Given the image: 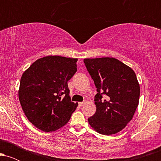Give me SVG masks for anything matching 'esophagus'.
<instances>
[{
  "mask_svg": "<svg viewBox=\"0 0 161 161\" xmlns=\"http://www.w3.org/2000/svg\"><path fill=\"white\" fill-rule=\"evenodd\" d=\"M84 104H85V102H84V101H83V102H79V105L80 107H82V106H83V105H84Z\"/></svg>",
  "mask_w": 161,
  "mask_h": 161,
  "instance_id": "esophagus-1",
  "label": "esophagus"
}]
</instances>
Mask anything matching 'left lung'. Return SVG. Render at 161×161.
I'll use <instances>...</instances> for the list:
<instances>
[{"instance_id": "1", "label": "left lung", "mask_w": 161, "mask_h": 161, "mask_svg": "<svg viewBox=\"0 0 161 161\" xmlns=\"http://www.w3.org/2000/svg\"><path fill=\"white\" fill-rule=\"evenodd\" d=\"M97 88L96 112L88 123L100 134L120 132L133 117L138 105L140 87L135 72L113 57L84 59Z\"/></svg>"}]
</instances>
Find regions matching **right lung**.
<instances>
[{"label":"right lung","instance_id":"1","mask_svg":"<svg viewBox=\"0 0 161 161\" xmlns=\"http://www.w3.org/2000/svg\"><path fill=\"white\" fill-rule=\"evenodd\" d=\"M78 59L47 56L23 73L19 89L20 104L35 126L44 132L66 125L78 104L72 102L67 82L77 71Z\"/></svg>","mask_w":161,"mask_h":161}]
</instances>
